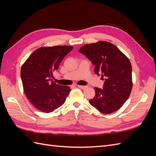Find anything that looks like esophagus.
Returning <instances> with one entry per match:
<instances>
[{
    "label": "esophagus",
    "mask_w": 156,
    "mask_h": 156,
    "mask_svg": "<svg viewBox=\"0 0 156 156\" xmlns=\"http://www.w3.org/2000/svg\"><path fill=\"white\" fill-rule=\"evenodd\" d=\"M77 87L80 88H81V89H84V88H86L87 87V86H83V85H77Z\"/></svg>",
    "instance_id": "obj_1"
}]
</instances>
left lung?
<instances>
[{
	"label": "left lung",
	"mask_w": 156,
	"mask_h": 156,
	"mask_svg": "<svg viewBox=\"0 0 156 156\" xmlns=\"http://www.w3.org/2000/svg\"><path fill=\"white\" fill-rule=\"evenodd\" d=\"M79 52L95 66V73L106 77L103 89L94 88L95 96L89 103L103 114L119 110L128 99L133 87L129 58L116 46L105 41L84 45Z\"/></svg>",
	"instance_id": "8db88e82"
}]
</instances>
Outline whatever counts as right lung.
<instances>
[{
  "label": "right lung",
  "mask_w": 156,
  "mask_h": 156,
  "mask_svg": "<svg viewBox=\"0 0 156 156\" xmlns=\"http://www.w3.org/2000/svg\"><path fill=\"white\" fill-rule=\"evenodd\" d=\"M72 46L41 47L22 65L21 77L27 98L36 108L51 112L62 106L71 90L69 87L55 83L52 78Z\"/></svg>",
  "instance_id": "1"
}]
</instances>
